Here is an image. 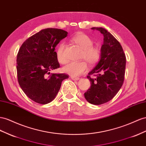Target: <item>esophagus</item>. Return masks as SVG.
<instances>
[{
  "instance_id": "esophagus-1",
  "label": "esophagus",
  "mask_w": 146,
  "mask_h": 146,
  "mask_svg": "<svg viewBox=\"0 0 146 146\" xmlns=\"http://www.w3.org/2000/svg\"><path fill=\"white\" fill-rule=\"evenodd\" d=\"M71 78H72V80H79V79H80V78H79V77H72V76H71Z\"/></svg>"
}]
</instances>
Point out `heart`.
Masks as SVG:
<instances>
[{"instance_id":"b5f03b06","label":"heart","mask_w":146,"mask_h":146,"mask_svg":"<svg viewBox=\"0 0 146 146\" xmlns=\"http://www.w3.org/2000/svg\"><path fill=\"white\" fill-rule=\"evenodd\" d=\"M72 40L75 44L79 45L83 49L81 53V59H84L90 65L93 66L100 61L101 58V49L93 45V40L88 35L78 33L72 37ZM65 44L62 42L59 45L56 50V58L59 62L65 64L68 58L64 54ZM88 69V65L85 61L78 62H70L65 66L62 70L72 77H78L85 72Z\"/></svg>"}]
</instances>
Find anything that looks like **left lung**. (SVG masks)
<instances>
[{
    "mask_svg": "<svg viewBox=\"0 0 146 146\" xmlns=\"http://www.w3.org/2000/svg\"><path fill=\"white\" fill-rule=\"evenodd\" d=\"M103 34L101 58L92 70L88 73L91 86L84 93L90 103L100 105L106 103L116 95L124 82L126 56L119 42L102 27H92ZM93 74L95 78H91Z\"/></svg>",
    "mask_w": 146,
    "mask_h": 146,
    "instance_id": "left-lung-1",
    "label": "left lung"
}]
</instances>
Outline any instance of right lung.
<instances>
[{
  "label": "right lung",
  "mask_w": 146,
  "mask_h": 146,
  "mask_svg": "<svg viewBox=\"0 0 146 146\" xmlns=\"http://www.w3.org/2000/svg\"><path fill=\"white\" fill-rule=\"evenodd\" d=\"M68 34L60 29H42L25 40L18 51L17 70L19 86L27 97L38 104L52 101L62 81L69 77L66 74L50 75V70L60 67L55 47Z\"/></svg>",
  "instance_id": "1"
}]
</instances>
